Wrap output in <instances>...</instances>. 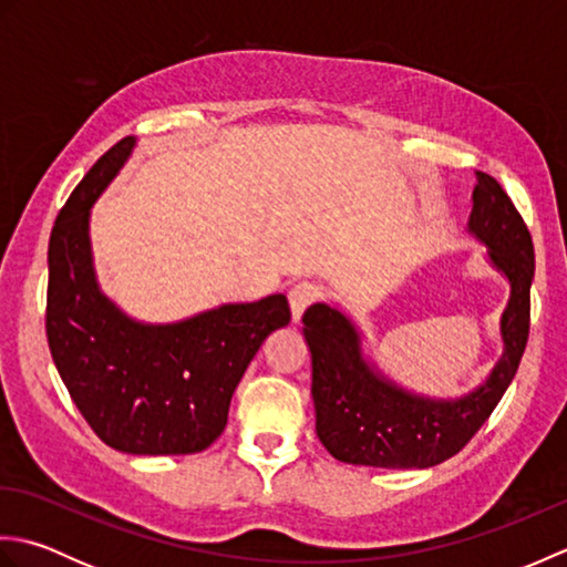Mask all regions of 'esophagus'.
Returning <instances> with one entry per match:
<instances>
[{
	"instance_id": "esophagus-1",
	"label": "esophagus",
	"mask_w": 567,
	"mask_h": 567,
	"mask_svg": "<svg viewBox=\"0 0 567 567\" xmlns=\"http://www.w3.org/2000/svg\"><path fill=\"white\" fill-rule=\"evenodd\" d=\"M321 297L319 287L311 285V282H299L295 285L290 290V309H292V321L299 323V319H302L305 311L317 302V299Z\"/></svg>"
}]
</instances>
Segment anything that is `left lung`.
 <instances>
[{"label": "left lung", "instance_id": "obj_1", "mask_svg": "<svg viewBox=\"0 0 567 567\" xmlns=\"http://www.w3.org/2000/svg\"><path fill=\"white\" fill-rule=\"evenodd\" d=\"M467 231L487 246L512 292L499 319L502 358L485 384L457 400L414 394L384 378L363 355L360 331L341 309L311 305L305 311L317 436L336 461L392 470L439 465L475 436L507 392L528 341L536 260L522 214L487 173H477Z\"/></svg>", "mask_w": 567, "mask_h": 567}]
</instances>
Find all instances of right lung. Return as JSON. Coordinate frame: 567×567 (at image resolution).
Instances as JSON below:
<instances>
[{
  "label": "right lung",
  "mask_w": 567,
  "mask_h": 567,
  "mask_svg": "<svg viewBox=\"0 0 567 567\" xmlns=\"http://www.w3.org/2000/svg\"><path fill=\"white\" fill-rule=\"evenodd\" d=\"M134 146L128 136L106 151L58 214L45 336L72 402L106 445L134 455L199 453L221 436L234 390L262 341L290 323V305L270 295L185 321L141 323L102 295L90 209Z\"/></svg>",
  "instance_id": "right-lung-1"
}]
</instances>
